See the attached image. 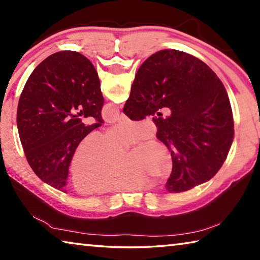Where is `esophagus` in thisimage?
Masks as SVG:
<instances>
[{
    "instance_id": "34e87169",
    "label": "esophagus",
    "mask_w": 260,
    "mask_h": 260,
    "mask_svg": "<svg viewBox=\"0 0 260 260\" xmlns=\"http://www.w3.org/2000/svg\"><path fill=\"white\" fill-rule=\"evenodd\" d=\"M127 119H128V118H127L125 113H120L119 118H118V120H119V121H124V120H127Z\"/></svg>"
}]
</instances>
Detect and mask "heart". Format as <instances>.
Wrapping results in <instances>:
<instances>
[{"label":"heart","mask_w":260,"mask_h":260,"mask_svg":"<svg viewBox=\"0 0 260 260\" xmlns=\"http://www.w3.org/2000/svg\"><path fill=\"white\" fill-rule=\"evenodd\" d=\"M152 127L146 121H120L102 135L90 133L79 141L69 161V180L79 193H110L141 190L153 178H166L172 171V158L156 141L122 150L151 138Z\"/></svg>","instance_id":"b5f03b06"}]
</instances>
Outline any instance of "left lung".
<instances>
[{
    "label": "left lung",
    "instance_id": "left-lung-1",
    "mask_svg": "<svg viewBox=\"0 0 260 260\" xmlns=\"http://www.w3.org/2000/svg\"><path fill=\"white\" fill-rule=\"evenodd\" d=\"M103 103L98 72L79 52L58 51L34 69L20 95L17 127L26 159L43 182L64 190L74 148L103 124Z\"/></svg>",
    "mask_w": 260,
    "mask_h": 260
}]
</instances>
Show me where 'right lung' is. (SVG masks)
<instances>
[{"label": "right lung", "instance_id": "right-lung-1", "mask_svg": "<svg viewBox=\"0 0 260 260\" xmlns=\"http://www.w3.org/2000/svg\"><path fill=\"white\" fill-rule=\"evenodd\" d=\"M152 120L157 139L172 157L166 188L182 192L217 174L234 139L232 107L222 82L204 61L179 50L151 55L136 73L124 113L132 120Z\"/></svg>", "mask_w": 260, "mask_h": 260}]
</instances>
